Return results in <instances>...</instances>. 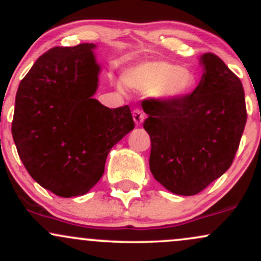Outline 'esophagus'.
Listing matches in <instances>:
<instances>
[{
    "instance_id": "obj_1",
    "label": "esophagus",
    "mask_w": 261,
    "mask_h": 261,
    "mask_svg": "<svg viewBox=\"0 0 261 261\" xmlns=\"http://www.w3.org/2000/svg\"><path fill=\"white\" fill-rule=\"evenodd\" d=\"M133 118H134V121L136 125H141L145 120V113L142 112V110L139 109V108H136V109L133 110Z\"/></svg>"
}]
</instances>
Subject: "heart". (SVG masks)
I'll use <instances>...</instances> for the list:
<instances>
[{
	"instance_id": "1",
	"label": "heart",
	"mask_w": 261,
	"mask_h": 261,
	"mask_svg": "<svg viewBox=\"0 0 261 261\" xmlns=\"http://www.w3.org/2000/svg\"><path fill=\"white\" fill-rule=\"evenodd\" d=\"M122 83L137 92H151L168 104H179L195 88V76L187 66L151 60L126 68Z\"/></svg>"
}]
</instances>
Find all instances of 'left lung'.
Listing matches in <instances>:
<instances>
[{"mask_svg": "<svg viewBox=\"0 0 261 261\" xmlns=\"http://www.w3.org/2000/svg\"><path fill=\"white\" fill-rule=\"evenodd\" d=\"M200 61L201 81L181 103L142 100L148 115L143 128L151 137L149 169L176 195H196L228 170L247 122L241 80L215 54Z\"/></svg>", "mask_w": 261, "mask_h": 261, "instance_id": "8db88e82", "label": "left lung"}]
</instances>
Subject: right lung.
I'll return each instance as SVG.
<instances>
[{"instance_id":"obj_1","label":"right lung","mask_w":261,"mask_h":261,"mask_svg":"<svg viewBox=\"0 0 261 261\" xmlns=\"http://www.w3.org/2000/svg\"><path fill=\"white\" fill-rule=\"evenodd\" d=\"M94 44L55 46L20 81L12 136L25 169L61 197L85 195L99 181L108 153L135 127L128 106L93 98L99 66Z\"/></svg>"}]
</instances>
